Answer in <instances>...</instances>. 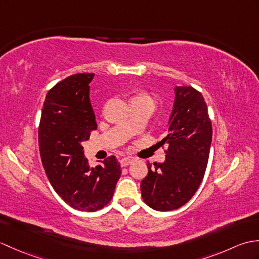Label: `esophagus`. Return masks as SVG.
<instances>
[{
  "label": "esophagus",
  "instance_id": "1",
  "mask_svg": "<svg viewBox=\"0 0 259 259\" xmlns=\"http://www.w3.org/2000/svg\"><path fill=\"white\" fill-rule=\"evenodd\" d=\"M133 162H135L134 157H124V158L121 159V164H122L123 167L129 166V164H131Z\"/></svg>",
  "mask_w": 259,
  "mask_h": 259
}]
</instances>
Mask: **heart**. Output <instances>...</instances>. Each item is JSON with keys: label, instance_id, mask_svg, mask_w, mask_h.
Segmentation results:
<instances>
[{"label": "heart", "instance_id": "heart-1", "mask_svg": "<svg viewBox=\"0 0 259 259\" xmlns=\"http://www.w3.org/2000/svg\"><path fill=\"white\" fill-rule=\"evenodd\" d=\"M136 98H144V99H150V97L149 96H147V95H140V96H138V97H136ZM151 100V99H150Z\"/></svg>", "mask_w": 259, "mask_h": 259}]
</instances>
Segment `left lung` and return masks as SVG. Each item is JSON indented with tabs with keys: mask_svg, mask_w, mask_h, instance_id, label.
Masks as SVG:
<instances>
[{
	"mask_svg": "<svg viewBox=\"0 0 259 259\" xmlns=\"http://www.w3.org/2000/svg\"><path fill=\"white\" fill-rule=\"evenodd\" d=\"M172 111L166 137L169 145L166 160L148 162V175L142 179V199L158 211H170L188 202L202 181L212 139V126L207 104L192 87L176 85Z\"/></svg>",
	"mask_w": 259,
	"mask_h": 259,
	"instance_id": "left-lung-1",
	"label": "left lung"
}]
</instances>
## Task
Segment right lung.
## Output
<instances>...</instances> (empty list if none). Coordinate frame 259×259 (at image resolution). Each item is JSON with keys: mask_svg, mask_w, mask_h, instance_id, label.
Masks as SVG:
<instances>
[{"mask_svg": "<svg viewBox=\"0 0 259 259\" xmlns=\"http://www.w3.org/2000/svg\"><path fill=\"white\" fill-rule=\"evenodd\" d=\"M93 73H79L59 82L43 103L38 148L42 164L57 194L81 211H97L108 205L121 176L114 156L91 168L83 144L97 129L90 102Z\"/></svg>", "mask_w": 259, "mask_h": 259, "instance_id": "right-lung-1", "label": "right lung"}]
</instances>
